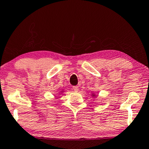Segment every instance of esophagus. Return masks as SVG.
Masks as SVG:
<instances>
[{"label":"esophagus","mask_w":149,"mask_h":149,"mask_svg":"<svg viewBox=\"0 0 149 149\" xmlns=\"http://www.w3.org/2000/svg\"><path fill=\"white\" fill-rule=\"evenodd\" d=\"M73 90H74V92H78V91H79V86H73Z\"/></svg>","instance_id":"1"}]
</instances>
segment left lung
Segmentation results:
<instances>
[{
  "label": "left lung",
  "mask_w": 149,
  "mask_h": 149,
  "mask_svg": "<svg viewBox=\"0 0 149 149\" xmlns=\"http://www.w3.org/2000/svg\"><path fill=\"white\" fill-rule=\"evenodd\" d=\"M91 95V97H96L95 93H92Z\"/></svg>",
  "instance_id": "obj_1"
}]
</instances>
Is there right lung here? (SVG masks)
I'll use <instances>...</instances> for the list:
<instances>
[{
  "label": "right lung",
  "instance_id": "1",
  "mask_svg": "<svg viewBox=\"0 0 149 149\" xmlns=\"http://www.w3.org/2000/svg\"><path fill=\"white\" fill-rule=\"evenodd\" d=\"M64 92H65V91H64V89H63V90H61V91H60V92L58 93V95H62V94H63Z\"/></svg>",
  "mask_w": 149,
  "mask_h": 149
}]
</instances>
